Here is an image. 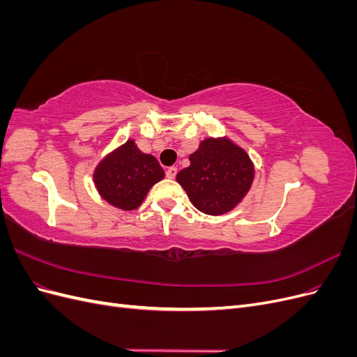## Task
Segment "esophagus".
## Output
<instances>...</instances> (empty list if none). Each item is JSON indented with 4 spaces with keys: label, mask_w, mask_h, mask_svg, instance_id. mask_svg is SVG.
Here are the masks:
<instances>
[{
    "label": "esophagus",
    "mask_w": 357,
    "mask_h": 357,
    "mask_svg": "<svg viewBox=\"0 0 357 357\" xmlns=\"http://www.w3.org/2000/svg\"><path fill=\"white\" fill-rule=\"evenodd\" d=\"M165 176H167L168 178H174V177L177 176V168H176V167L167 168V169H165Z\"/></svg>",
    "instance_id": "esophagus-1"
}]
</instances>
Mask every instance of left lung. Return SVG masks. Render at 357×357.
<instances>
[{
    "label": "left lung",
    "instance_id": "8db88e82",
    "mask_svg": "<svg viewBox=\"0 0 357 357\" xmlns=\"http://www.w3.org/2000/svg\"><path fill=\"white\" fill-rule=\"evenodd\" d=\"M190 165L177 174L193 207L205 214L228 213L250 189L252 162L229 139L208 138L189 156Z\"/></svg>",
    "mask_w": 357,
    "mask_h": 357
}]
</instances>
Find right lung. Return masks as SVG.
<instances>
[{
	"instance_id": "obj_1",
	"label": "right lung",
	"mask_w": 357,
	"mask_h": 357,
	"mask_svg": "<svg viewBox=\"0 0 357 357\" xmlns=\"http://www.w3.org/2000/svg\"><path fill=\"white\" fill-rule=\"evenodd\" d=\"M164 176L156 158L139 152L134 142H126L101 162L93 180L107 202L121 210H134Z\"/></svg>"
}]
</instances>
